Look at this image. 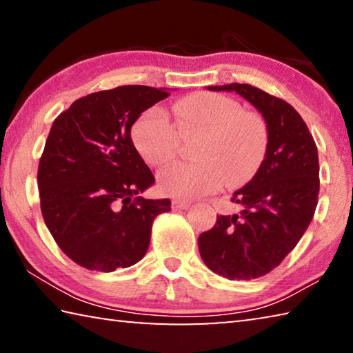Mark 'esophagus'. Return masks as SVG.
<instances>
[{
  "instance_id": "esophagus-1",
  "label": "esophagus",
  "mask_w": 353,
  "mask_h": 353,
  "mask_svg": "<svg viewBox=\"0 0 353 353\" xmlns=\"http://www.w3.org/2000/svg\"><path fill=\"white\" fill-rule=\"evenodd\" d=\"M172 208H174V210H187V208H190V202L181 201V199H172Z\"/></svg>"
}]
</instances>
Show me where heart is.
Here are the masks:
<instances>
[{
  "mask_svg": "<svg viewBox=\"0 0 353 353\" xmlns=\"http://www.w3.org/2000/svg\"><path fill=\"white\" fill-rule=\"evenodd\" d=\"M177 132L182 139L201 137L194 148L196 163H171L159 172L163 194L194 199L213 193L227 181L230 187L246 183L265 160L268 129L240 103L218 93H194L174 104ZM132 141L149 165L174 157L179 136L160 109L143 112L132 126Z\"/></svg>",
  "mask_w": 353,
  "mask_h": 353,
  "instance_id": "obj_1",
  "label": "heart"
}]
</instances>
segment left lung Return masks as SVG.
I'll list each match as a JSON object with an SVG mask.
<instances>
[{"mask_svg": "<svg viewBox=\"0 0 353 353\" xmlns=\"http://www.w3.org/2000/svg\"><path fill=\"white\" fill-rule=\"evenodd\" d=\"M207 88L235 92L249 101L266 121L268 149L252 181L232 196L241 213L219 214L216 224L199 235V252L218 276L259 279L283 261L312 223L319 194L318 148L286 101L249 83Z\"/></svg>", "mask_w": 353, "mask_h": 353, "instance_id": "left-lung-1", "label": "left lung"}]
</instances>
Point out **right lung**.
<instances>
[{
  "label": "right lung",
  "instance_id": "obj_1",
  "mask_svg": "<svg viewBox=\"0 0 353 353\" xmlns=\"http://www.w3.org/2000/svg\"><path fill=\"white\" fill-rule=\"evenodd\" d=\"M166 88L121 85L76 99L52 123L37 182L45 224L57 246L90 271L112 272L145 256L170 199L139 196L155 182L130 128L168 98Z\"/></svg>",
  "mask_w": 353,
  "mask_h": 353
}]
</instances>
